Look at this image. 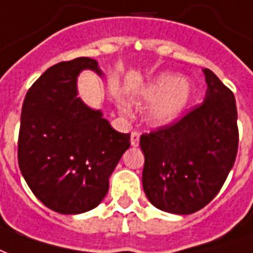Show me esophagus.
I'll return each mask as SVG.
<instances>
[{
  "mask_svg": "<svg viewBox=\"0 0 253 253\" xmlns=\"http://www.w3.org/2000/svg\"><path fill=\"white\" fill-rule=\"evenodd\" d=\"M139 139H140V133L139 132H132L130 133V144L133 146V147H137L139 146Z\"/></svg>",
  "mask_w": 253,
  "mask_h": 253,
  "instance_id": "esophagus-1",
  "label": "esophagus"
}]
</instances>
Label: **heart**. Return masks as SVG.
<instances>
[{"mask_svg": "<svg viewBox=\"0 0 253 253\" xmlns=\"http://www.w3.org/2000/svg\"><path fill=\"white\" fill-rule=\"evenodd\" d=\"M191 83L184 77L161 73L139 86L135 92L137 104L150 103L146 118L153 126H168L180 118L191 99ZM124 113L126 106H121Z\"/></svg>", "mask_w": 253, "mask_h": 253, "instance_id": "1", "label": "heart"}]
</instances>
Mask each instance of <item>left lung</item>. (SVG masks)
<instances>
[{
	"label": "left lung",
	"mask_w": 253,
	"mask_h": 253,
	"mask_svg": "<svg viewBox=\"0 0 253 253\" xmlns=\"http://www.w3.org/2000/svg\"><path fill=\"white\" fill-rule=\"evenodd\" d=\"M203 71V104L175 125L140 136L146 197L175 215L194 213L215 198L238 149L234 95L212 71Z\"/></svg>",
	"instance_id": "1"
}]
</instances>
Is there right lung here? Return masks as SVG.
<instances>
[{
  "label": "right lung",
  "mask_w": 253,
  "mask_h": 253,
  "mask_svg": "<svg viewBox=\"0 0 253 253\" xmlns=\"http://www.w3.org/2000/svg\"><path fill=\"white\" fill-rule=\"evenodd\" d=\"M103 77L95 59L77 57L49 67L24 97L17 143L19 168L34 196L49 210L78 215L96 208L109 177L129 149L121 133L78 97L81 71Z\"/></svg>",
  "instance_id": "1"
}]
</instances>
